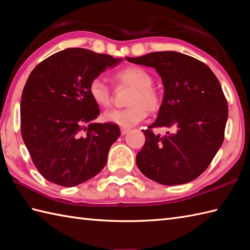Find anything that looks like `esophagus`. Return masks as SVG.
I'll return each instance as SVG.
<instances>
[{
  "mask_svg": "<svg viewBox=\"0 0 250 250\" xmlns=\"http://www.w3.org/2000/svg\"><path fill=\"white\" fill-rule=\"evenodd\" d=\"M129 131H130V129H129V128H125V127H122V128H121V134H122V135H126V134H128Z\"/></svg>",
  "mask_w": 250,
  "mask_h": 250,
  "instance_id": "obj_1",
  "label": "esophagus"
}]
</instances>
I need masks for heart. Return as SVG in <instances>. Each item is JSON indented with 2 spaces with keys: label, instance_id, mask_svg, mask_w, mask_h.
<instances>
[{
  "label": "heart",
  "instance_id": "heart-1",
  "mask_svg": "<svg viewBox=\"0 0 250 250\" xmlns=\"http://www.w3.org/2000/svg\"><path fill=\"white\" fill-rule=\"evenodd\" d=\"M114 80L119 85L131 87L127 98L129 107L125 109L108 110L104 119L108 123L115 124L125 128L139 124L149 112H156L162 106L159 93L152 86L153 78L147 70L140 66H127L114 74ZM88 94L93 102L99 107H109L111 104V91L104 81L96 77L88 84Z\"/></svg>",
  "mask_w": 250,
  "mask_h": 250
}]
</instances>
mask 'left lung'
<instances>
[{"label": "left lung", "mask_w": 250, "mask_h": 250, "mask_svg": "<svg viewBox=\"0 0 250 250\" xmlns=\"http://www.w3.org/2000/svg\"><path fill=\"white\" fill-rule=\"evenodd\" d=\"M126 60L156 69L165 87L157 119L143 130L146 143L137 154L138 168L163 185L197 179L224 142L228 104L218 79L201 61L176 51ZM154 126L171 132L160 137L152 132Z\"/></svg>", "instance_id": "obj_1"}]
</instances>
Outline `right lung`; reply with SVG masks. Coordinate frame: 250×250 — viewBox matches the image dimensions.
<instances>
[{
    "label": "right lung",
    "instance_id": "add662e5",
    "mask_svg": "<svg viewBox=\"0 0 250 250\" xmlns=\"http://www.w3.org/2000/svg\"><path fill=\"white\" fill-rule=\"evenodd\" d=\"M122 60L68 48L32 70L21 96V135L35 167L49 182L73 187L106 166L121 131L115 124L93 123L101 112L88 84Z\"/></svg>",
    "mask_w": 250,
    "mask_h": 250
}]
</instances>
